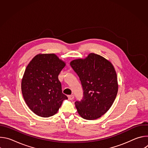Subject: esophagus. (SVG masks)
<instances>
[{
  "label": "esophagus",
  "instance_id": "34e87169",
  "mask_svg": "<svg viewBox=\"0 0 148 148\" xmlns=\"http://www.w3.org/2000/svg\"><path fill=\"white\" fill-rule=\"evenodd\" d=\"M68 98H69V99L70 100H72L74 99V96L73 95H68Z\"/></svg>",
  "mask_w": 148,
  "mask_h": 148
}]
</instances>
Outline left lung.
Masks as SVG:
<instances>
[{
	"mask_svg": "<svg viewBox=\"0 0 148 148\" xmlns=\"http://www.w3.org/2000/svg\"><path fill=\"white\" fill-rule=\"evenodd\" d=\"M70 65L81 81L84 96L75 102L79 115L93 120L100 118L112 106L118 85L116 71L109 61L90 53L85 59L73 60Z\"/></svg>",
	"mask_w": 148,
	"mask_h": 148,
	"instance_id": "8db88e82",
	"label": "left lung"
}]
</instances>
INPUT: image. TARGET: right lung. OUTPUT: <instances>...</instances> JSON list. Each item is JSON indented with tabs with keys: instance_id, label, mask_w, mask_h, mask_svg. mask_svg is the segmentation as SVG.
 <instances>
[{
	"instance_id": "add662e5",
	"label": "right lung",
	"mask_w": 148,
	"mask_h": 148,
	"mask_svg": "<svg viewBox=\"0 0 148 148\" xmlns=\"http://www.w3.org/2000/svg\"><path fill=\"white\" fill-rule=\"evenodd\" d=\"M66 63L54 54H39L27 65L22 80V92L29 108L36 115L49 117L55 115L63 100L58 76Z\"/></svg>"
}]
</instances>
